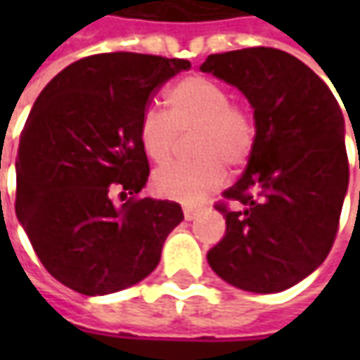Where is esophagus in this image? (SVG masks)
Segmentation results:
<instances>
[{
  "label": "esophagus",
  "mask_w": 360,
  "mask_h": 360,
  "mask_svg": "<svg viewBox=\"0 0 360 360\" xmlns=\"http://www.w3.org/2000/svg\"><path fill=\"white\" fill-rule=\"evenodd\" d=\"M198 208H196V206H183V214H185V219H188V221H191V219H195L196 216H198Z\"/></svg>",
  "instance_id": "34e87169"
}]
</instances>
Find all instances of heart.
Listing matches in <instances>:
<instances>
[{"mask_svg":"<svg viewBox=\"0 0 360 360\" xmlns=\"http://www.w3.org/2000/svg\"><path fill=\"white\" fill-rule=\"evenodd\" d=\"M167 113L148 108L139 119V141L144 154L169 162L181 134L188 139V162L165 165L154 173L160 196L196 204L212 195L226 179V165L239 169L247 164L258 141L257 113L250 103L233 100L226 84L204 75H191L165 94Z\"/></svg>","mask_w":360,"mask_h":360,"instance_id":"heart-1","label":"heart"}]
</instances>
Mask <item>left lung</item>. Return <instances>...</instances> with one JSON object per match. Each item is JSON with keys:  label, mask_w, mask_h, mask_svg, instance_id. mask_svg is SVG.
I'll return each mask as SVG.
<instances>
[{"label": "left lung", "mask_w": 360, "mask_h": 360, "mask_svg": "<svg viewBox=\"0 0 360 360\" xmlns=\"http://www.w3.org/2000/svg\"><path fill=\"white\" fill-rule=\"evenodd\" d=\"M200 71L233 84L257 113L258 141L243 177L214 204L226 237L208 264L227 283L278 293L316 270L332 250L349 185L345 123L332 90L276 48L208 56Z\"/></svg>", "instance_id": "1"}]
</instances>
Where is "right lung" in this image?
Wrapping results in <instances>:
<instances>
[{
	"label": "right lung",
	"instance_id": "add662e5",
	"mask_svg": "<svg viewBox=\"0 0 360 360\" xmlns=\"http://www.w3.org/2000/svg\"><path fill=\"white\" fill-rule=\"evenodd\" d=\"M187 59L96 53L56 75L20 133L15 212L53 278L108 295L148 276L183 210L139 198L150 175L139 119ZM127 202L119 207L112 195Z\"/></svg>",
	"mask_w": 360,
	"mask_h": 360
}]
</instances>
